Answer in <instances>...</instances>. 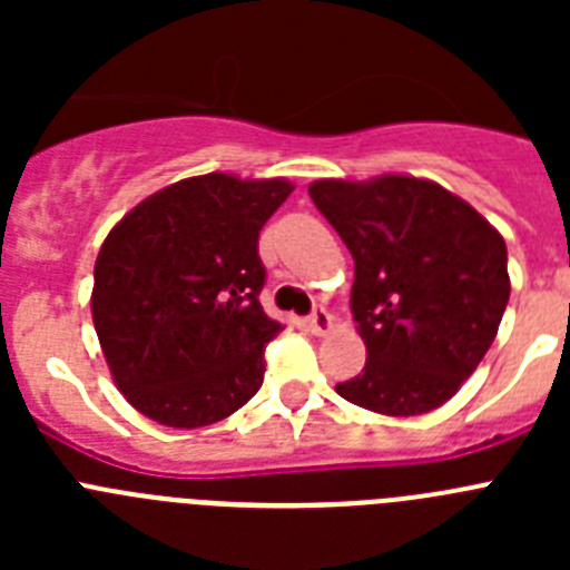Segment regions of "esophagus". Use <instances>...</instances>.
<instances>
[{
	"label": "esophagus",
	"mask_w": 570,
	"mask_h": 570,
	"mask_svg": "<svg viewBox=\"0 0 570 570\" xmlns=\"http://www.w3.org/2000/svg\"><path fill=\"white\" fill-rule=\"evenodd\" d=\"M305 325H308V328H311V334H328V331L334 328V316H331L328 311H325L320 305V308L311 311V316H308V320H305Z\"/></svg>",
	"instance_id": "obj_1"
}]
</instances>
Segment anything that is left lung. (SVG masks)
Wrapping results in <instances>:
<instances>
[{
	"label": "left lung",
	"mask_w": 570,
	"mask_h": 570,
	"mask_svg": "<svg viewBox=\"0 0 570 570\" xmlns=\"http://www.w3.org/2000/svg\"><path fill=\"white\" fill-rule=\"evenodd\" d=\"M308 194L354 256L351 314L367 351L336 394L385 416L434 411L500 331L505 239L465 199L416 176L320 179Z\"/></svg>",
	"instance_id": "8db88e82"
}]
</instances>
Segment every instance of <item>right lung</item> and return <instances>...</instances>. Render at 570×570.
<instances>
[{"label":"right lung","instance_id":"obj_1","mask_svg":"<svg viewBox=\"0 0 570 570\" xmlns=\"http://www.w3.org/2000/svg\"><path fill=\"white\" fill-rule=\"evenodd\" d=\"M288 179L190 176L156 190L102 242L90 314L116 387L148 420L203 428L259 391L282 331L259 305V230Z\"/></svg>","mask_w":570,"mask_h":570}]
</instances>
